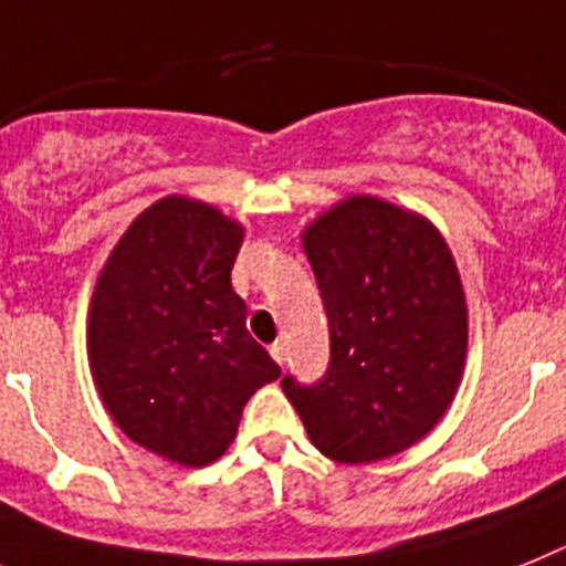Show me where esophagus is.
I'll return each mask as SVG.
<instances>
[{
	"mask_svg": "<svg viewBox=\"0 0 566 566\" xmlns=\"http://www.w3.org/2000/svg\"><path fill=\"white\" fill-rule=\"evenodd\" d=\"M270 356H273L275 363L282 365L284 363V342H273V345H270Z\"/></svg>",
	"mask_w": 566,
	"mask_h": 566,
	"instance_id": "1",
	"label": "esophagus"
}]
</instances>
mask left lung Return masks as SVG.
<instances>
[{"label":"left lung","instance_id":"obj_1","mask_svg":"<svg viewBox=\"0 0 566 566\" xmlns=\"http://www.w3.org/2000/svg\"><path fill=\"white\" fill-rule=\"evenodd\" d=\"M327 327L316 386L282 379L311 443L336 463L406 452L452 406L467 368L469 307L454 255L429 218L350 195L302 232Z\"/></svg>","mask_w":566,"mask_h":566}]
</instances>
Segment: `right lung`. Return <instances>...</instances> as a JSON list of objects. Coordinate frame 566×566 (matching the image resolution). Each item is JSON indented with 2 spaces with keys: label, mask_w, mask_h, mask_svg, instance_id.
I'll return each mask as SVG.
<instances>
[{
  "label": "right lung",
  "mask_w": 566,
  "mask_h": 566,
  "mask_svg": "<svg viewBox=\"0 0 566 566\" xmlns=\"http://www.w3.org/2000/svg\"><path fill=\"white\" fill-rule=\"evenodd\" d=\"M244 227L166 195L123 232L88 305V365L117 429L146 452L201 469L230 449L247 400L282 377L232 291Z\"/></svg>",
  "instance_id": "1"
}]
</instances>
